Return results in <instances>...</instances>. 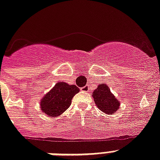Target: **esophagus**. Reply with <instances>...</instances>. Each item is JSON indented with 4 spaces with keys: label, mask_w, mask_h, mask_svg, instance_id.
I'll return each instance as SVG.
<instances>
[{
    "label": "esophagus",
    "mask_w": 160,
    "mask_h": 160,
    "mask_svg": "<svg viewBox=\"0 0 160 160\" xmlns=\"http://www.w3.org/2000/svg\"><path fill=\"white\" fill-rule=\"evenodd\" d=\"M89 90H90V89H89V85H85V86H84L83 88H81V91L85 92V93H88V92H89Z\"/></svg>",
    "instance_id": "esophagus-1"
}]
</instances>
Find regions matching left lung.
I'll use <instances>...</instances> for the list:
<instances>
[{
	"instance_id": "obj_1",
	"label": "left lung",
	"mask_w": 160,
	"mask_h": 160,
	"mask_svg": "<svg viewBox=\"0 0 160 160\" xmlns=\"http://www.w3.org/2000/svg\"><path fill=\"white\" fill-rule=\"evenodd\" d=\"M92 97L98 109L106 114L112 115L115 113L120 106L119 101L115 98L108 86L105 84H99L93 92Z\"/></svg>"
}]
</instances>
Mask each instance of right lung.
Segmentation results:
<instances>
[{
  "label": "right lung",
  "mask_w": 160,
  "mask_h": 160,
  "mask_svg": "<svg viewBox=\"0 0 160 160\" xmlns=\"http://www.w3.org/2000/svg\"><path fill=\"white\" fill-rule=\"evenodd\" d=\"M80 89L75 84L58 82L50 91L44 95L40 102L42 112L49 117H58L62 114L71 104V99Z\"/></svg>",
  "instance_id": "1"
}]
</instances>
